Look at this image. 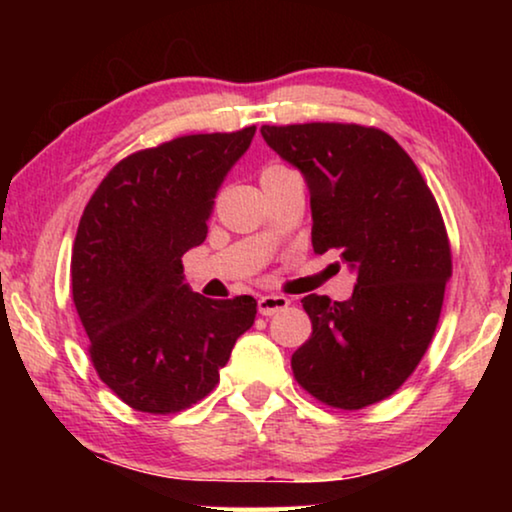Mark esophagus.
I'll return each instance as SVG.
<instances>
[{
    "instance_id": "esophagus-1",
    "label": "esophagus",
    "mask_w": 512,
    "mask_h": 512,
    "mask_svg": "<svg viewBox=\"0 0 512 512\" xmlns=\"http://www.w3.org/2000/svg\"><path fill=\"white\" fill-rule=\"evenodd\" d=\"M291 300L286 296H275V293H270V296H261L258 298V312L263 314V317H270V314H275L279 310H284V307H289Z\"/></svg>"
}]
</instances>
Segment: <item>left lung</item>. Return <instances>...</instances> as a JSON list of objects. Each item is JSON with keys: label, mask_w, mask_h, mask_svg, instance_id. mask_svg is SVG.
<instances>
[{"label": "left lung", "mask_w": 512, "mask_h": 512, "mask_svg": "<svg viewBox=\"0 0 512 512\" xmlns=\"http://www.w3.org/2000/svg\"><path fill=\"white\" fill-rule=\"evenodd\" d=\"M261 135L303 174L314 251H338L356 275L352 298H303L312 338L291 356L293 375L321 403L361 410L408 380L436 333L452 275L443 216L387 132L303 123Z\"/></svg>", "instance_id": "left-lung-1"}]
</instances>
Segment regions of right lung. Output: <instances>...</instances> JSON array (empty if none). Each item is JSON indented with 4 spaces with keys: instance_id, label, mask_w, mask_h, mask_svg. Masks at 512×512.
I'll list each match as a JSON object with an SVG mask.
<instances>
[{
    "instance_id": "obj_1",
    "label": "right lung",
    "mask_w": 512,
    "mask_h": 512,
    "mask_svg": "<svg viewBox=\"0 0 512 512\" xmlns=\"http://www.w3.org/2000/svg\"><path fill=\"white\" fill-rule=\"evenodd\" d=\"M254 135L251 125L132 153L83 209L74 305L100 380L139 412L167 415L205 398L254 326V298L200 296L181 265L205 242L216 193Z\"/></svg>"
}]
</instances>
